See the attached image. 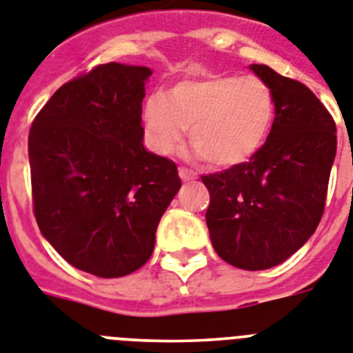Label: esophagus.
<instances>
[{
  "label": "esophagus",
  "mask_w": 353,
  "mask_h": 353,
  "mask_svg": "<svg viewBox=\"0 0 353 353\" xmlns=\"http://www.w3.org/2000/svg\"><path fill=\"white\" fill-rule=\"evenodd\" d=\"M179 177H181L183 181H192V179H195V177H197V174L192 170H188V168H185V167H179Z\"/></svg>",
  "instance_id": "obj_1"
}]
</instances>
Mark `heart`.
Here are the masks:
<instances>
[{
  "instance_id": "heart-1",
  "label": "heart",
  "mask_w": 353,
  "mask_h": 353,
  "mask_svg": "<svg viewBox=\"0 0 353 353\" xmlns=\"http://www.w3.org/2000/svg\"><path fill=\"white\" fill-rule=\"evenodd\" d=\"M276 114L272 88L256 75L206 71L152 94L141 111L145 143L168 156L186 127L195 150L215 167L248 161L265 143Z\"/></svg>"
}]
</instances>
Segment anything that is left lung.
I'll list each match as a JSON object with an SVG mask.
<instances>
[{
  "label": "left lung",
  "mask_w": 353,
  "mask_h": 353,
  "mask_svg": "<svg viewBox=\"0 0 353 353\" xmlns=\"http://www.w3.org/2000/svg\"><path fill=\"white\" fill-rule=\"evenodd\" d=\"M251 70L276 99L268 140L250 161L201 179L210 192L213 250L235 268L260 271L289 259L316 232L337 136L332 114L307 85L265 64Z\"/></svg>",
  "instance_id": "8db88e82"
}]
</instances>
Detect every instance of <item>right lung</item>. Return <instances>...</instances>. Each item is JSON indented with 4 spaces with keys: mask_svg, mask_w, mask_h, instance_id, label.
I'll use <instances>...</instances> for the list:
<instances>
[{
    "mask_svg": "<svg viewBox=\"0 0 353 353\" xmlns=\"http://www.w3.org/2000/svg\"><path fill=\"white\" fill-rule=\"evenodd\" d=\"M145 66L108 62L61 85L28 134L34 215L73 268L100 278L140 269L181 188L176 163L145 150Z\"/></svg>",
    "mask_w": 353,
    "mask_h": 353,
    "instance_id": "1",
    "label": "right lung"
}]
</instances>
